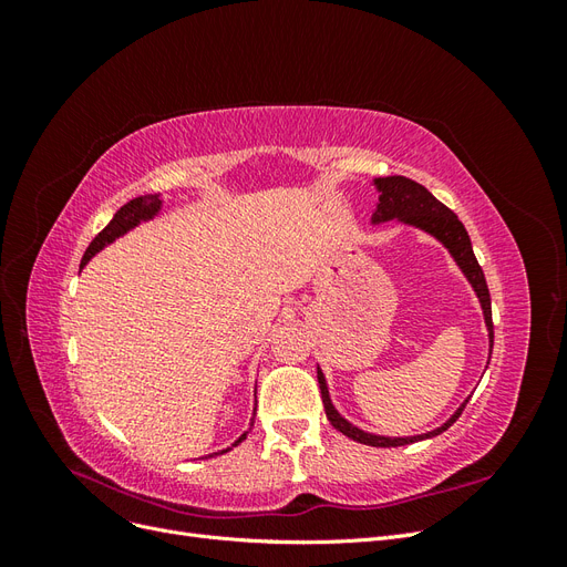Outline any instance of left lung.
Listing matches in <instances>:
<instances>
[{"instance_id":"obj_1","label":"left lung","mask_w":567,"mask_h":567,"mask_svg":"<svg viewBox=\"0 0 567 567\" xmlns=\"http://www.w3.org/2000/svg\"><path fill=\"white\" fill-rule=\"evenodd\" d=\"M375 186H379L381 196H379V208H375L373 221H385V219L398 217V219L406 221V225H414V227L425 229L427 234H433L435 238H440L444 246L450 248L456 265L463 269V274H466L468 281L473 284L475 293L480 298V305H483L485 321H487V329H489V346H494L489 288H487V281H485L483 267H480L477 260H475L468 231H466V227L461 225V219L447 208V205L440 203L431 192H427L425 186H421L414 179H406V177H400V175L379 177V179H375ZM317 379H319V388H321V402H323V409H326V416H329L331 425L346 437H350L359 444H369V447H402V444H411L416 440L435 437V435L447 431V427L461 416V411L466 409V404H468V400L463 402L456 414L433 433L416 435V437H381V435H371V433L359 431V427H354L352 423L342 419L331 404L329 388H326L321 371H317Z\"/></svg>"}]
</instances>
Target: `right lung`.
Instances as JSON below:
<instances>
[{"instance_id": "add662e5", "label": "right lung", "mask_w": 567, "mask_h": 567, "mask_svg": "<svg viewBox=\"0 0 567 567\" xmlns=\"http://www.w3.org/2000/svg\"><path fill=\"white\" fill-rule=\"evenodd\" d=\"M158 210H161V198H158V196H140V198H132L130 203H125L123 208H120V210L113 215V219L109 221L106 229H101V231L94 236V241L90 244V248L84 250V255H82L80 267L87 265L101 248L113 244L117 236L127 234L130 229H134L136 225H140V221L151 219ZM244 440H246V433H244L241 437H238L234 444L244 442Z\"/></svg>"}]
</instances>
